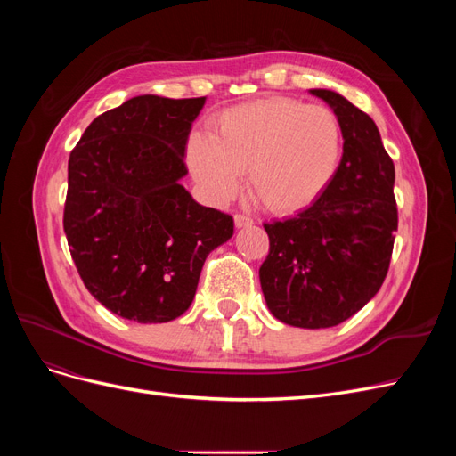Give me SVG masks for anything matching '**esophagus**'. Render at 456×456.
<instances>
[{
  "instance_id": "34e87169",
  "label": "esophagus",
  "mask_w": 456,
  "mask_h": 456,
  "mask_svg": "<svg viewBox=\"0 0 456 456\" xmlns=\"http://www.w3.org/2000/svg\"><path fill=\"white\" fill-rule=\"evenodd\" d=\"M233 223H236V228H247V226H253V218L238 213L236 216H233Z\"/></svg>"
}]
</instances>
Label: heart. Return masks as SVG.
<instances>
[{"label":"heart","mask_w":456,"mask_h":456,"mask_svg":"<svg viewBox=\"0 0 456 456\" xmlns=\"http://www.w3.org/2000/svg\"><path fill=\"white\" fill-rule=\"evenodd\" d=\"M342 154L337 116L322 104L260 99L233 106L213 121L211 136L188 141V167L213 201H226L247 169L251 196L268 211L306 209L333 181Z\"/></svg>","instance_id":"1"}]
</instances>
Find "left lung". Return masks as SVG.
<instances>
[{
    "label": "left lung",
    "instance_id": "left-lung-1",
    "mask_svg": "<svg viewBox=\"0 0 456 456\" xmlns=\"http://www.w3.org/2000/svg\"><path fill=\"white\" fill-rule=\"evenodd\" d=\"M340 123L342 159L308 209L265 224L270 253L258 270L275 320L302 329L346 322L388 273L397 207L394 161L365 112L330 89H310Z\"/></svg>",
    "mask_w": 456,
    "mask_h": 456
}]
</instances>
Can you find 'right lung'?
I'll list each match as a JSON object with an SVG mask.
<instances>
[{
	"label": "right lung",
	"instance_id": "1",
	"mask_svg": "<svg viewBox=\"0 0 456 456\" xmlns=\"http://www.w3.org/2000/svg\"><path fill=\"white\" fill-rule=\"evenodd\" d=\"M200 99L133 96L86 129L68 159L64 233L89 293L126 320L165 323L194 300L233 218L181 184Z\"/></svg>",
	"mask_w": 456,
	"mask_h": 456
}]
</instances>
